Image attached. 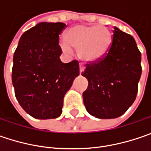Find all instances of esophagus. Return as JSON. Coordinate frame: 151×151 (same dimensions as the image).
<instances>
[{
	"instance_id": "34e87169",
	"label": "esophagus",
	"mask_w": 151,
	"mask_h": 151,
	"mask_svg": "<svg viewBox=\"0 0 151 151\" xmlns=\"http://www.w3.org/2000/svg\"><path fill=\"white\" fill-rule=\"evenodd\" d=\"M85 70V67L83 65H81V64H80V73L81 74V73L84 71Z\"/></svg>"
}]
</instances>
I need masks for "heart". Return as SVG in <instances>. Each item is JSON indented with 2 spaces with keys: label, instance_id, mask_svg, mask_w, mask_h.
Masks as SVG:
<instances>
[{
  "label": "heart",
  "instance_id": "heart-1",
  "mask_svg": "<svg viewBox=\"0 0 151 151\" xmlns=\"http://www.w3.org/2000/svg\"><path fill=\"white\" fill-rule=\"evenodd\" d=\"M113 35L104 27L78 25L71 27L61 40V50L71 53L77 50L79 58L84 62H95L105 56L111 47Z\"/></svg>",
  "mask_w": 151,
  "mask_h": 151
}]
</instances>
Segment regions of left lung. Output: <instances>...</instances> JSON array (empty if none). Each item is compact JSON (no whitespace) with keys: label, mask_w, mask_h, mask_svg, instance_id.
Listing matches in <instances>:
<instances>
[{"label":"left lung","mask_w":151,"mask_h":151,"mask_svg":"<svg viewBox=\"0 0 151 151\" xmlns=\"http://www.w3.org/2000/svg\"><path fill=\"white\" fill-rule=\"evenodd\" d=\"M111 47L99 60L86 64L81 75L88 87L82 94L86 109L97 119L119 118L136 98L141 54L134 38L114 27Z\"/></svg>","instance_id":"obj_1"}]
</instances>
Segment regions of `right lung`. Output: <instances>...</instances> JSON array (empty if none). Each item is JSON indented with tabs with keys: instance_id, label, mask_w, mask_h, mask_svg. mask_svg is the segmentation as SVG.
<instances>
[{
	"instance_id": "add662e5",
	"label": "right lung",
	"mask_w": 151,
	"mask_h": 151,
	"mask_svg": "<svg viewBox=\"0 0 151 151\" xmlns=\"http://www.w3.org/2000/svg\"><path fill=\"white\" fill-rule=\"evenodd\" d=\"M63 22H39L24 32L13 55L12 80L21 107L38 119L60 116L63 100L80 74L79 63L65 64L59 36Z\"/></svg>"
}]
</instances>
